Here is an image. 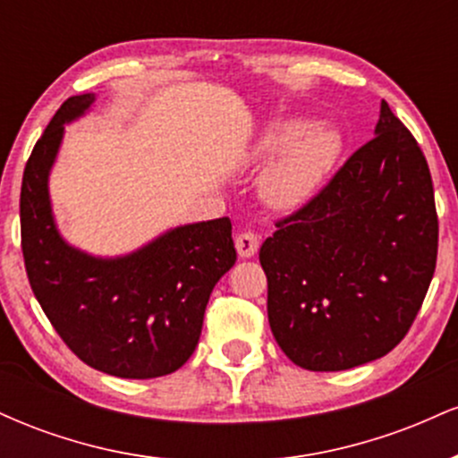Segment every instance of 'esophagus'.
Masks as SVG:
<instances>
[{
  "mask_svg": "<svg viewBox=\"0 0 458 458\" xmlns=\"http://www.w3.org/2000/svg\"><path fill=\"white\" fill-rule=\"evenodd\" d=\"M234 245H236V251H239L241 259H251V256L259 251L260 239H259V234H254L247 230V233H241L239 236H236Z\"/></svg>",
  "mask_w": 458,
  "mask_h": 458,
  "instance_id": "34e87169",
  "label": "esophagus"
}]
</instances>
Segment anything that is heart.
Listing matches in <instances>:
<instances>
[{"label": "heart", "mask_w": 458, "mask_h": 458, "mask_svg": "<svg viewBox=\"0 0 458 458\" xmlns=\"http://www.w3.org/2000/svg\"><path fill=\"white\" fill-rule=\"evenodd\" d=\"M338 155L340 140L334 131L293 115L267 124L250 152V161L265 165L276 159L260 178L262 198L273 208L293 211L318 191Z\"/></svg>", "instance_id": "obj_1"}]
</instances>
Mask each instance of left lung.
<instances>
[{
  "mask_svg": "<svg viewBox=\"0 0 458 458\" xmlns=\"http://www.w3.org/2000/svg\"><path fill=\"white\" fill-rule=\"evenodd\" d=\"M260 247L280 349L314 372L387 355L422 306L437 262L428 163L390 105L375 138Z\"/></svg>",
  "mask_w": 458,
  "mask_h": 458,
  "instance_id": "left-lung-1",
  "label": "left lung"
}]
</instances>
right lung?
Listing matches in <instances>:
<instances>
[{"label":"right lung","instance_id":"obj_1","mask_svg":"<svg viewBox=\"0 0 458 458\" xmlns=\"http://www.w3.org/2000/svg\"><path fill=\"white\" fill-rule=\"evenodd\" d=\"M92 92L62 103L36 141L21 185V247L30 286L79 360L120 379H155L196 351L215 284L236 262L228 217L170 228L114 259L71 245L57 230L49 174L64 124L81 118Z\"/></svg>","mask_w":458,"mask_h":458}]
</instances>
